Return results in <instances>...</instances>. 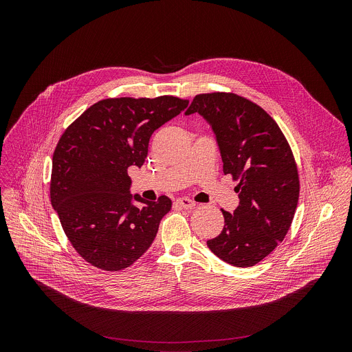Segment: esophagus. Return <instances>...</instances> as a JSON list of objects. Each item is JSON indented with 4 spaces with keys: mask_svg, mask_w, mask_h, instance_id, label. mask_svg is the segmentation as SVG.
Segmentation results:
<instances>
[{
    "mask_svg": "<svg viewBox=\"0 0 352 352\" xmlns=\"http://www.w3.org/2000/svg\"><path fill=\"white\" fill-rule=\"evenodd\" d=\"M175 205L178 208H184V209H192L195 206V202L188 197H179L175 200Z\"/></svg>",
    "mask_w": 352,
    "mask_h": 352,
    "instance_id": "1",
    "label": "esophagus"
}]
</instances>
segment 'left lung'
I'll return each instance as SVG.
<instances>
[{
  "mask_svg": "<svg viewBox=\"0 0 352 352\" xmlns=\"http://www.w3.org/2000/svg\"><path fill=\"white\" fill-rule=\"evenodd\" d=\"M199 113L216 133L223 171L238 181L239 206L223 212V231L208 241L221 261L249 267L287 235L299 197V175L289 143L256 103L231 91L195 96L186 116Z\"/></svg>",
  "mask_w": 352,
  "mask_h": 352,
  "instance_id": "1",
  "label": "left lung"
}]
</instances>
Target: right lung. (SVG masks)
Instances as JSON below:
<instances>
[{"mask_svg": "<svg viewBox=\"0 0 352 352\" xmlns=\"http://www.w3.org/2000/svg\"><path fill=\"white\" fill-rule=\"evenodd\" d=\"M188 103L175 96L104 98L61 135L50 197L69 242L91 266L126 269L152 245L171 200L132 197L128 168L143 166L150 136ZM132 198L142 206H132Z\"/></svg>", "mask_w": 352, "mask_h": 352, "instance_id": "add662e5", "label": "right lung"}]
</instances>
